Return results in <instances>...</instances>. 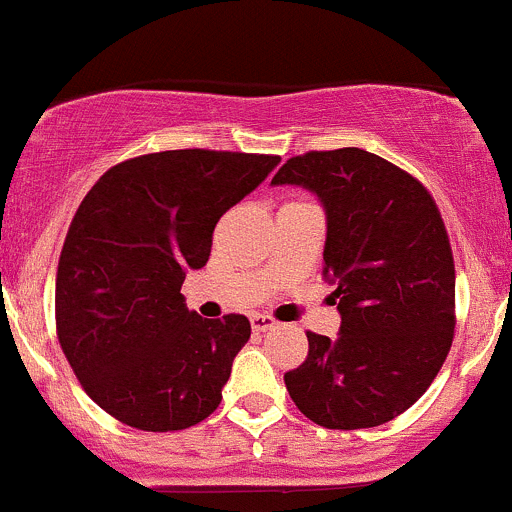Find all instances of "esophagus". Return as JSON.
I'll return each mask as SVG.
<instances>
[{
  "label": "esophagus",
  "mask_w": 512,
  "mask_h": 512,
  "mask_svg": "<svg viewBox=\"0 0 512 512\" xmlns=\"http://www.w3.org/2000/svg\"><path fill=\"white\" fill-rule=\"evenodd\" d=\"M250 324H252V332L262 334V332H270L277 322L272 317H267V314H252Z\"/></svg>",
  "instance_id": "1"
}]
</instances>
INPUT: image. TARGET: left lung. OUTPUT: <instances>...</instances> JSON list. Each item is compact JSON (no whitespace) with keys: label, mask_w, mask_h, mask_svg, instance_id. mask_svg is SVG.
Instances as JSON below:
<instances>
[{"label":"left lung","mask_w":512,"mask_h":512,"mask_svg":"<svg viewBox=\"0 0 512 512\" xmlns=\"http://www.w3.org/2000/svg\"><path fill=\"white\" fill-rule=\"evenodd\" d=\"M312 190L327 213L322 275L342 314L339 337L307 332L285 384L324 428L391 421L431 386L453 344L456 267L446 225L411 173L361 148L289 158L272 185Z\"/></svg>","instance_id":"obj_1"}]
</instances>
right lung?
Segmentation results:
<instances>
[{
	"label": "right lung",
	"instance_id": "1",
	"mask_svg": "<svg viewBox=\"0 0 512 512\" xmlns=\"http://www.w3.org/2000/svg\"><path fill=\"white\" fill-rule=\"evenodd\" d=\"M280 156L185 148L108 168L66 232L56 270V334L86 394L141 431H183L223 399L250 339L242 314L203 319L180 294L218 220Z\"/></svg>",
	"mask_w": 512,
	"mask_h": 512
}]
</instances>
